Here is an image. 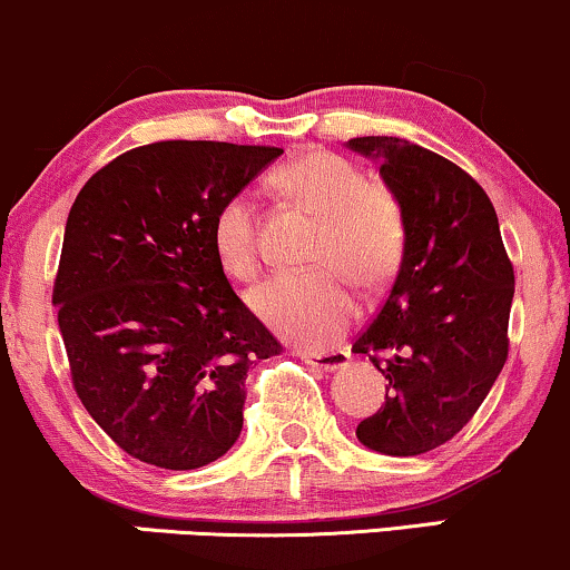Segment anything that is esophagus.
Listing matches in <instances>:
<instances>
[{"mask_svg": "<svg viewBox=\"0 0 570 570\" xmlns=\"http://www.w3.org/2000/svg\"><path fill=\"white\" fill-rule=\"evenodd\" d=\"M301 362L312 364V367H317L322 372H333V370H341L346 367L351 354L348 351H298Z\"/></svg>", "mask_w": 570, "mask_h": 570, "instance_id": "34e87169", "label": "esophagus"}]
</instances>
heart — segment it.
Wrapping results in <instances>:
<instances>
[{
  "label": "heart",
  "mask_w": 570,
  "mask_h": 570,
  "mask_svg": "<svg viewBox=\"0 0 570 570\" xmlns=\"http://www.w3.org/2000/svg\"><path fill=\"white\" fill-rule=\"evenodd\" d=\"M274 185L285 198L325 219L312 253V266L322 272L266 279L250 293V306L287 338L327 346L354 320V298L341 277L370 293L389 283L402 262V203L389 187L370 181L360 166L327 150H306L287 160L274 174ZM210 243L229 277H256V208L245 195L216 210Z\"/></svg>",
  "instance_id": "1"
}]
</instances>
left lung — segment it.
Segmentation results:
<instances>
[{
    "label": "left lung",
    "mask_w": 570,
    "mask_h": 570,
    "mask_svg": "<svg viewBox=\"0 0 570 570\" xmlns=\"http://www.w3.org/2000/svg\"><path fill=\"white\" fill-rule=\"evenodd\" d=\"M348 147L381 164L406 224L389 296L351 346L389 381L356 439L381 454H425L470 423L508 362L515 274L497 210L468 171L396 137Z\"/></svg>",
    "instance_id": "8db88e82"
}]
</instances>
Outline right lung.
I'll list each match as a JSON object with an SVG mask.
<instances>
[{
    "label": "right lung",
    "mask_w": 570,
    "mask_h": 570,
    "mask_svg": "<svg viewBox=\"0 0 570 570\" xmlns=\"http://www.w3.org/2000/svg\"><path fill=\"white\" fill-rule=\"evenodd\" d=\"M279 147L126 150L70 206L52 304L76 396L126 454L195 470L243 431L250 364L283 346L232 291L210 227Z\"/></svg>",
    "instance_id": "1"
}]
</instances>
